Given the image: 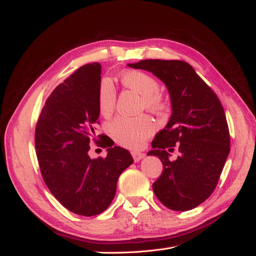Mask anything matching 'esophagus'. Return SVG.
Here are the masks:
<instances>
[{"label":"esophagus","mask_w":256,"mask_h":256,"mask_svg":"<svg viewBox=\"0 0 256 256\" xmlns=\"http://www.w3.org/2000/svg\"><path fill=\"white\" fill-rule=\"evenodd\" d=\"M132 156H133V160L135 162H140V160H143L145 157L144 153H140V152H132Z\"/></svg>","instance_id":"obj_1"}]
</instances>
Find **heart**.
Returning a JSON list of instances; mask_svg holds the SVG:
<instances>
[{
  "label": "heart",
  "mask_w": 256,
  "mask_h": 256,
  "mask_svg": "<svg viewBox=\"0 0 256 256\" xmlns=\"http://www.w3.org/2000/svg\"><path fill=\"white\" fill-rule=\"evenodd\" d=\"M121 82L125 88L131 89L142 96L143 106L154 113L165 108V100L158 94L160 84L150 74L138 70H130L121 74ZM116 102V92L110 81H101L98 91V108L104 116L112 114ZM155 126L146 116L136 118L118 116L108 125V132L116 142L126 148L136 150L142 148L145 140L154 132Z\"/></svg>",
  "instance_id": "b5f03b06"
}]
</instances>
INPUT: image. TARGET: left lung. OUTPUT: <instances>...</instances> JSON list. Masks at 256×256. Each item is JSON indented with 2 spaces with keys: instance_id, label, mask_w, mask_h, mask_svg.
<instances>
[{
  "instance_id": "1",
  "label": "left lung",
  "mask_w": 256,
  "mask_h": 256,
  "mask_svg": "<svg viewBox=\"0 0 256 256\" xmlns=\"http://www.w3.org/2000/svg\"><path fill=\"white\" fill-rule=\"evenodd\" d=\"M128 66L152 72L170 92L172 116L148 153L158 157L164 168L153 190L168 209L192 210L214 192L230 153L224 108L186 62L146 59ZM175 147L181 155L172 161L169 152Z\"/></svg>"
}]
</instances>
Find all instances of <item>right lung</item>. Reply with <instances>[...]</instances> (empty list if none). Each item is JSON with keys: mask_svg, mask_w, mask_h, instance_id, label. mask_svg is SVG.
<instances>
[{"mask_svg": "<svg viewBox=\"0 0 256 256\" xmlns=\"http://www.w3.org/2000/svg\"><path fill=\"white\" fill-rule=\"evenodd\" d=\"M101 64L80 67L48 96L35 130V148L42 179L64 208L76 214H102L111 204L124 170L133 164L130 152L108 146L106 158L88 152L99 124L98 91ZM101 138V135H99Z\"/></svg>", "mask_w": 256, "mask_h": 256, "instance_id": "1", "label": "right lung"}]
</instances>
